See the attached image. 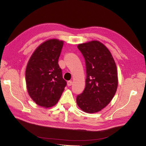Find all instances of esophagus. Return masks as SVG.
<instances>
[{
    "mask_svg": "<svg viewBox=\"0 0 146 146\" xmlns=\"http://www.w3.org/2000/svg\"><path fill=\"white\" fill-rule=\"evenodd\" d=\"M67 85H68V86H71V85H72V82H71V81H68L67 82Z\"/></svg>",
    "mask_w": 146,
    "mask_h": 146,
    "instance_id": "1",
    "label": "esophagus"
}]
</instances>
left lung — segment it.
I'll use <instances>...</instances> for the list:
<instances>
[{
    "mask_svg": "<svg viewBox=\"0 0 146 146\" xmlns=\"http://www.w3.org/2000/svg\"><path fill=\"white\" fill-rule=\"evenodd\" d=\"M86 63V85L76 97L85 112L102 110L112 100L118 86L117 66L111 52L102 42L92 41L78 45Z\"/></svg>",
    "mask_w": 146,
    "mask_h": 146,
    "instance_id": "1",
    "label": "left lung"
}]
</instances>
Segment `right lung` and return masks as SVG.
<instances>
[{
	"mask_svg": "<svg viewBox=\"0 0 146 146\" xmlns=\"http://www.w3.org/2000/svg\"><path fill=\"white\" fill-rule=\"evenodd\" d=\"M63 41L49 39L36 48L26 70L27 92L39 106L51 107L57 104L66 85L58 64Z\"/></svg>",
	"mask_w": 146,
	"mask_h": 146,
	"instance_id": "add662e5",
	"label": "right lung"
}]
</instances>
